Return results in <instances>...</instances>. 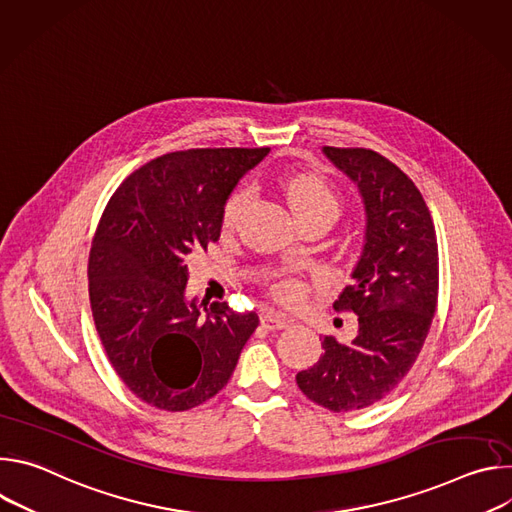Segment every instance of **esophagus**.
<instances>
[{
	"label": "esophagus",
	"instance_id": "1",
	"mask_svg": "<svg viewBox=\"0 0 512 512\" xmlns=\"http://www.w3.org/2000/svg\"><path fill=\"white\" fill-rule=\"evenodd\" d=\"M261 324L267 328V330H283L291 324V320L279 312H265L261 316Z\"/></svg>",
	"mask_w": 512,
	"mask_h": 512
}]
</instances>
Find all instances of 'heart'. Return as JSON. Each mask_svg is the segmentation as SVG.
I'll use <instances>...</instances> for the list:
<instances>
[{"instance_id": "obj_1", "label": "heart", "mask_w": 512, "mask_h": 512, "mask_svg": "<svg viewBox=\"0 0 512 512\" xmlns=\"http://www.w3.org/2000/svg\"><path fill=\"white\" fill-rule=\"evenodd\" d=\"M281 188L285 192L289 208L294 210V214L304 221L308 216L314 214H332L336 218L340 210V200L334 188L328 184L326 178L314 172H300V174H289L281 180ZM253 200V192L249 186L237 188L223 210V229L233 231L239 221L243 218L245 210L249 208ZM273 296L283 302L291 304L296 302L300 296V285L294 279H281L273 283Z\"/></svg>"}]
</instances>
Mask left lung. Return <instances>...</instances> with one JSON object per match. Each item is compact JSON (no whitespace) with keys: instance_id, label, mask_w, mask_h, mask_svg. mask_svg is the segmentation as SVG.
<instances>
[{"instance_id":"obj_1","label":"left lung","mask_w":512,"mask_h":512,"mask_svg":"<svg viewBox=\"0 0 512 512\" xmlns=\"http://www.w3.org/2000/svg\"><path fill=\"white\" fill-rule=\"evenodd\" d=\"M322 152L354 182L367 212L352 283L334 302L358 316V334L350 344L324 336L320 360L296 381L310 401L344 413L381 401L413 367L437 308L440 257L429 208L407 174L373 150Z\"/></svg>"}]
</instances>
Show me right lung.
<instances>
[{
	"label": "right lung",
	"mask_w": 512,
	"mask_h": 512,
	"mask_svg": "<svg viewBox=\"0 0 512 512\" xmlns=\"http://www.w3.org/2000/svg\"><path fill=\"white\" fill-rule=\"evenodd\" d=\"M269 148L172 152L129 174L107 202L89 255L93 320L111 367L143 403L186 411L221 391L259 326L186 300L190 253L216 243L237 182Z\"/></svg>",
	"instance_id": "add662e5"
}]
</instances>
